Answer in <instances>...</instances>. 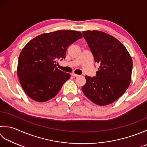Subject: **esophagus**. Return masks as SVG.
Segmentation results:
<instances>
[{
	"instance_id": "1",
	"label": "esophagus",
	"mask_w": 147,
	"mask_h": 147,
	"mask_svg": "<svg viewBox=\"0 0 147 147\" xmlns=\"http://www.w3.org/2000/svg\"><path fill=\"white\" fill-rule=\"evenodd\" d=\"M71 75L72 76H74V77H78V76L79 75H78V74H75V73H72L71 74Z\"/></svg>"
}]
</instances>
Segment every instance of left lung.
Here are the masks:
<instances>
[{
    "instance_id": "left-lung-1",
    "label": "left lung",
    "mask_w": 147,
    "mask_h": 147,
    "mask_svg": "<svg viewBox=\"0 0 147 147\" xmlns=\"http://www.w3.org/2000/svg\"><path fill=\"white\" fill-rule=\"evenodd\" d=\"M95 62L100 64L94 77L85 76L82 89L95 104L106 106L121 97L131 83L133 60L126 48L110 34L99 30L83 31Z\"/></svg>"
}]
</instances>
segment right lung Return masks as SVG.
<instances>
[{
	"label": "right lung",
	"mask_w": 147,
	"mask_h": 147,
	"mask_svg": "<svg viewBox=\"0 0 147 147\" xmlns=\"http://www.w3.org/2000/svg\"><path fill=\"white\" fill-rule=\"evenodd\" d=\"M82 37L79 31L60 30L45 33L28 42L20 54L17 74L27 96L37 102L52 99L71 75L57 67L67 48Z\"/></svg>",
	"instance_id": "right-lung-1"
}]
</instances>
